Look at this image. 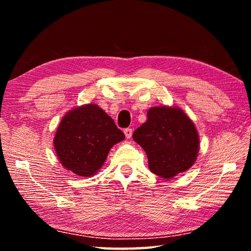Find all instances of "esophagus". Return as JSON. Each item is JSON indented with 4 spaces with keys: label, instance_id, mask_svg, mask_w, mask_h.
Listing matches in <instances>:
<instances>
[{
    "label": "esophagus",
    "instance_id": "esophagus-1",
    "mask_svg": "<svg viewBox=\"0 0 251 251\" xmlns=\"http://www.w3.org/2000/svg\"><path fill=\"white\" fill-rule=\"evenodd\" d=\"M124 134L126 136V138H130L131 135H133V129H131V128H126V129H124Z\"/></svg>",
    "mask_w": 251,
    "mask_h": 251
}]
</instances>
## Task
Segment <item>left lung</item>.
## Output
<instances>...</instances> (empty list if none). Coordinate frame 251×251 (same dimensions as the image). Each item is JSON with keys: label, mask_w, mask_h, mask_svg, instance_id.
I'll use <instances>...</instances> for the list:
<instances>
[{"label": "left lung", "mask_w": 251, "mask_h": 251, "mask_svg": "<svg viewBox=\"0 0 251 251\" xmlns=\"http://www.w3.org/2000/svg\"><path fill=\"white\" fill-rule=\"evenodd\" d=\"M133 139L145 151L151 172L165 179L192 167L199 151L196 127L179 107H151Z\"/></svg>", "instance_id": "left-lung-1"}]
</instances>
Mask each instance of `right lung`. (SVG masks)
Instances as JSON below:
<instances>
[{
    "mask_svg": "<svg viewBox=\"0 0 251 251\" xmlns=\"http://www.w3.org/2000/svg\"><path fill=\"white\" fill-rule=\"evenodd\" d=\"M124 138V133L100 106L86 104L62 118L54 148L67 171L90 177L103 166L110 148Z\"/></svg>",
    "mask_w": 251,
    "mask_h": 251,
    "instance_id": "obj_1",
    "label": "right lung"
}]
</instances>
